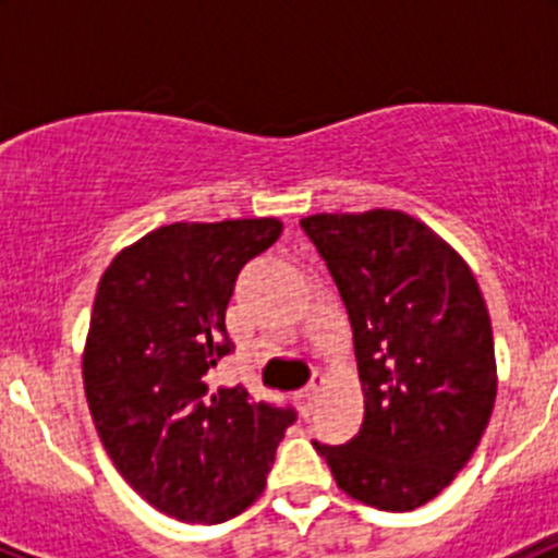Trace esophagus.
<instances>
[{
	"mask_svg": "<svg viewBox=\"0 0 558 558\" xmlns=\"http://www.w3.org/2000/svg\"><path fill=\"white\" fill-rule=\"evenodd\" d=\"M322 386H324V379L315 377L313 383H310V386H304L302 391H299V405H302L304 413L313 411L315 399H318V393H322Z\"/></svg>",
	"mask_w": 558,
	"mask_h": 558,
	"instance_id": "obj_1",
	"label": "esophagus"
}]
</instances>
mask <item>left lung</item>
Masks as SVG:
<instances>
[{
	"mask_svg": "<svg viewBox=\"0 0 558 558\" xmlns=\"http://www.w3.org/2000/svg\"><path fill=\"white\" fill-rule=\"evenodd\" d=\"M352 324L366 397L357 436L313 447L349 497L413 511L447 489L489 425L495 340L475 276L405 211L302 220Z\"/></svg>",
	"mask_w": 558,
	"mask_h": 558,
	"instance_id": "1",
	"label": "left lung"
}]
</instances>
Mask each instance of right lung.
<instances>
[{
	"mask_svg": "<svg viewBox=\"0 0 558 558\" xmlns=\"http://www.w3.org/2000/svg\"><path fill=\"white\" fill-rule=\"evenodd\" d=\"M276 218L170 223L113 256L97 288L83 386L100 441L153 509L223 522L263 495L295 408L243 386L211 388L234 352L226 307L248 259L279 240Z\"/></svg>",
	"mask_w": 558,
	"mask_h": 558,
	"instance_id": "obj_1",
	"label": "right lung"
}]
</instances>
